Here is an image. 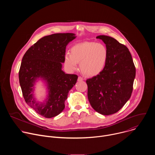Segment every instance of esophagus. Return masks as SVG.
<instances>
[{
  "label": "esophagus",
  "instance_id": "34e87169",
  "mask_svg": "<svg viewBox=\"0 0 155 155\" xmlns=\"http://www.w3.org/2000/svg\"><path fill=\"white\" fill-rule=\"evenodd\" d=\"M83 77H80V76H79L78 77V81H83Z\"/></svg>",
  "mask_w": 155,
  "mask_h": 155
}]
</instances>
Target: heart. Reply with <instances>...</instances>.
Listing matches in <instances>:
<instances>
[{
    "label": "heart",
    "mask_w": 155,
    "mask_h": 155,
    "mask_svg": "<svg viewBox=\"0 0 155 155\" xmlns=\"http://www.w3.org/2000/svg\"><path fill=\"white\" fill-rule=\"evenodd\" d=\"M107 58L108 51L103 44L86 41L76 44L71 48V53L65 54L64 64L69 70L74 71L77 69L80 62L81 72L93 77L102 72Z\"/></svg>",
    "instance_id": "b5f03b06"
}]
</instances>
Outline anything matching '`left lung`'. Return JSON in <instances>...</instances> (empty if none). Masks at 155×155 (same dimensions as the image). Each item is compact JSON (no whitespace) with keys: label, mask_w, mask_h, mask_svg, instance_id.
Masks as SVG:
<instances>
[{"label":"left lung","mask_w":155,"mask_h":155,"mask_svg":"<svg viewBox=\"0 0 155 155\" xmlns=\"http://www.w3.org/2000/svg\"><path fill=\"white\" fill-rule=\"evenodd\" d=\"M105 44L108 58L104 69L86 80L91 107L104 115L117 113L130 97L136 68L129 49L113 37L99 35Z\"/></svg>","instance_id":"left-lung-1"}]
</instances>
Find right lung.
Here are the masks:
<instances>
[{"instance_id":"add662e5","label":"right lung","mask_w":155,"mask_h":155,"mask_svg":"<svg viewBox=\"0 0 155 155\" xmlns=\"http://www.w3.org/2000/svg\"><path fill=\"white\" fill-rule=\"evenodd\" d=\"M72 33H58L45 36L25 54L19 71V80L26 102L36 113L45 118L58 115L65 108V101L75 84L78 76L62 71V63L68 44L75 38ZM47 83L49 94L44 103H38L33 94L36 80Z\"/></svg>"}]
</instances>
